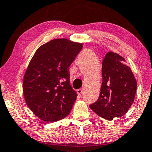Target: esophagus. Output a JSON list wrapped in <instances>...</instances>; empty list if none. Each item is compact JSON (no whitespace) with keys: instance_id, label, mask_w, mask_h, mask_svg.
<instances>
[{"instance_id":"1","label":"esophagus","mask_w":152,"mask_h":152,"mask_svg":"<svg viewBox=\"0 0 152 152\" xmlns=\"http://www.w3.org/2000/svg\"><path fill=\"white\" fill-rule=\"evenodd\" d=\"M76 92H77L78 95H80V96H81V95H82V94H83V88L78 89Z\"/></svg>"}]
</instances>
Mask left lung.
<instances>
[{
  "instance_id": "left-lung-1",
  "label": "left lung",
  "mask_w": 152,
  "mask_h": 152,
  "mask_svg": "<svg viewBox=\"0 0 152 152\" xmlns=\"http://www.w3.org/2000/svg\"><path fill=\"white\" fill-rule=\"evenodd\" d=\"M102 66L103 83L100 96L90 107L101 118L112 120L125 115L132 105L137 81L125 58L117 53L107 52Z\"/></svg>"
}]
</instances>
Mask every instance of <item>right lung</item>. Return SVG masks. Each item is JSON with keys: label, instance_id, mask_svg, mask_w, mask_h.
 Listing matches in <instances>:
<instances>
[{"label": "right lung", "instance_id": "1", "mask_svg": "<svg viewBox=\"0 0 152 152\" xmlns=\"http://www.w3.org/2000/svg\"><path fill=\"white\" fill-rule=\"evenodd\" d=\"M82 47L65 38L52 39L37 49L30 60L24 75V98L43 121H58L71 112L77 94L70 84L69 67Z\"/></svg>", "mask_w": 152, "mask_h": 152}]
</instances>
